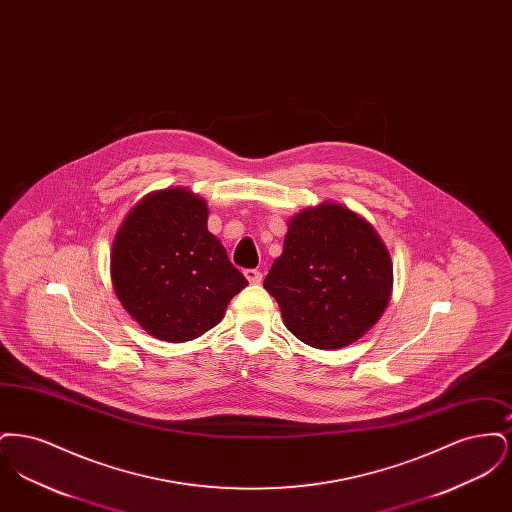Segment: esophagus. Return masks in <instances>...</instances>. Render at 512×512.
<instances>
[{
    "label": "esophagus",
    "instance_id": "obj_1",
    "mask_svg": "<svg viewBox=\"0 0 512 512\" xmlns=\"http://www.w3.org/2000/svg\"><path fill=\"white\" fill-rule=\"evenodd\" d=\"M244 274L251 284H261L263 282V274L257 268H247Z\"/></svg>",
    "mask_w": 512,
    "mask_h": 512
}]
</instances>
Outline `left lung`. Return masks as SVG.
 <instances>
[{"label": "left lung", "mask_w": 512, "mask_h": 512, "mask_svg": "<svg viewBox=\"0 0 512 512\" xmlns=\"http://www.w3.org/2000/svg\"><path fill=\"white\" fill-rule=\"evenodd\" d=\"M391 284L386 245L365 219L336 203L290 222L284 251L263 282L286 328L318 349L359 340L388 307Z\"/></svg>", "instance_id": "1"}]
</instances>
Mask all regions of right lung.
I'll use <instances>...</instances> for the list:
<instances>
[{
	"instance_id": "add662e5",
	"label": "right lung",
	"mask_w": 512,
	"mask_h": 512,
	"mask_svg": "<svg viewBox=\"0 0 512 512\" xmlns=\"http://www.w3.org/2000/svg\"><path fill=\"white\" fill-rule=\"evenodd\" d=\"M111 278L122 307L159 340L190 341L219 324L247 286L207 230V205L182 188L147 195L115 238Z\"/></svg>"
}]
</instances>
